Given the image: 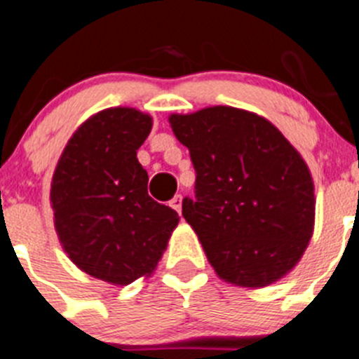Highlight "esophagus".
I'll list each match as a JSON object with an SVG mask.
<instances>
[{"mask_svg": "<svg viewBox=\"0 0 359 359\" xmlns=\"http://www.w3.org/2000/svg\"><path fill=\"white\" fill-rule=\"evenodd\" d=\"M170 205H172V208L175 209V211L180 215V212H182V195H175V196H173L172 202H170Z\"/></svg>", "mask_w": 359, "mask_h": 359, "instance_id": "1", "label": "esophagus"}]
</instances>
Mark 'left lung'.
Wrapping results in <instances>:
<instances>
[{
  "label": "left lung",
  "mask_w": 359,
  "mask_h": 359,
  "mask_svg": "<svg viewBox=\"0 0 359 359\" xmlns=\"http://www.w3.org/2000/svg\"><path fill=\"white\" fill-rule=\"evenodd\" d=\"M195 168L182 216L227 283L261 288L292 270L315 224L308 164L268 119L234 107L170 116Z\"/></svg>",
  "instance_id": "obj_1"
}]
</instances>
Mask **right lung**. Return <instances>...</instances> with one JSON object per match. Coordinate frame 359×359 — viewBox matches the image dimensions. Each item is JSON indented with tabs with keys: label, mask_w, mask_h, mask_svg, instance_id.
<instances>
[{
	"label": "right lung",
	"mask_w": 359,
	"mask_h": 359,
	"mask_svg": "<svg viewBox=\"0 0 359 359\" xmlns=\"http://www.w3.org/2000/svg\"><path fill=\"white\" fill-rule=\"evenodd\" d=\"M150 130V116L135 109L98 112L67 141L51 182L55 229L69 259L121 286L154 272L179 224L148 195L137 150Z\"/></svg>",
	"instance_id": "1"
}]
</instances>
